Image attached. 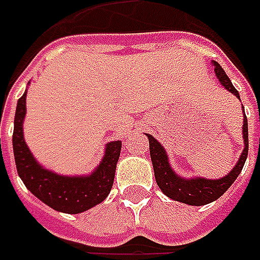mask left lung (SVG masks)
I'll use <instances>...</instances> for the list:
<instances>
[{"instance_id":"1","label":"left lung","mask_w":260,"mask_h":260,"mask_svg":"<svg viewBox=\"0 0 260 260\" xmlns=\"http://www.w3.org/2000/svg\"><path fill=\"white\" fill-rule=\"evenodd\" d=\"M214 65L215 75L218 78L220 84L224 86L227 91L235 94L239 100L240 95L237 92L230 78L225 75L224 69L213 60ZM243 140H245V149L242 155L239 157L236 166L232 169V172L220 178V179H205V178H192V179H185L176 175L169 165V159L166 155L164 146L156 140L153 136L146 135L149 137V149H150V159L153 164V171H155L156 184L159 185L160 191L169 197L171 200L179 201L188 205H205L218 200L225 191L232 186L236 181V178L240 175L243 165L247 157V150H249V136H247V118L243 108Z\"/></svg>"}]
</instances>
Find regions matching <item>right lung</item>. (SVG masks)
I'll return each mask as SVG.
<instances>
[{
  "label": "right lung",
  "mask_w": 260,
  "mask_h": 260,
  "mask_svg": "<svg viewBox=\"0 0 260 260\" xmlns=\"http://www.w3.org/2000/svg\"><path fill=\"white\" fill-rule=\"evenodd\" d=\"M25 95L27 91L17 103L13 149L17 172L27 189L50 208L68 214L82 213L104 201L114 182L121 142L117 140L107 145L101 164L88 176H63L47 171L36 162L24 142L23 121L25 117Z\"/></svg>",
  "instance_id": "right-lung-1"
}]
</instances>
